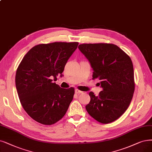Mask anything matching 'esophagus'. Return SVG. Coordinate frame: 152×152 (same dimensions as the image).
Returning a JSON list of instances; mask_svg holds the SVG:
<instances>
[{
    "mask_svg": "<svg viewBox=\"0 0 152 152\" xmlns=\"http://www.w3.org/2000/svg\"><path fill=\"white\" fill-rule=\"evenodd\" d=\"M75 93L77 94H82L83 92H82V91L78 90V89H75Z\"/></svg>",
    "mask_w": 152,
    "mask_h": 152,
    "instance_id": "1",
    "label": "esophagus"
}]
</instances>
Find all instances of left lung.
<instances>
[{
  "label": "left lung",
  "instance_id": "8db88e82",
  "mask_svg": "<svg viewBox=\"0 0 152 152\" xmlns=\"http://www.w3.org/2000/svg\"><path fill=\"white\" fill-rule=\"evenodd\" d=\"M93 69V79L99 78L102 91L89 93L86 108L102 124L118 119L128 108L135 90L134 72L130 57L112 44H83L78 47Z\"/></svg>",
  "mask_w": 152,
  "mask_h": 152
}]
</instances>
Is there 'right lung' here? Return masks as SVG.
Wrapping results in <instances>:
<instances>
[{"instance_id":"obj_1","label":"right lung","mask_w":152,"mask_h":152,"mask_svg":"<svg viewBox=\"0 0 152 152\" xmlns=\"http://www.w3.org/2000/svg\"><path fill=\"white\" fill-rule=\"evenodd\" d=\"M78 45V42H53L35 45L18 66V96L24 110L36 122L54 124L67 111L74 88H62L53 81L62 77L65 65Z\"/></svg>"}]
</instances>
